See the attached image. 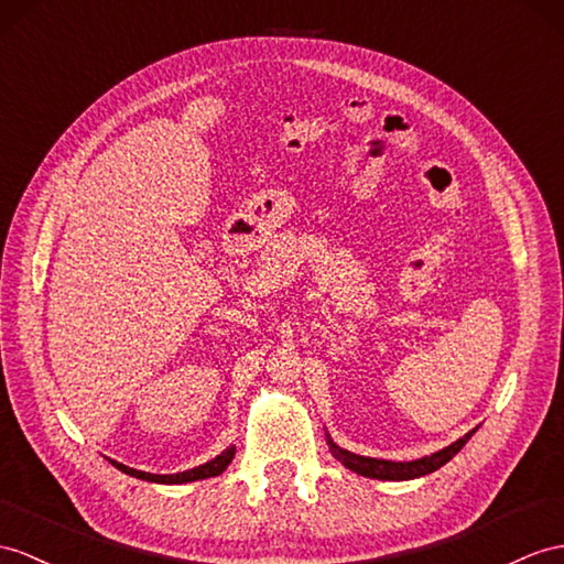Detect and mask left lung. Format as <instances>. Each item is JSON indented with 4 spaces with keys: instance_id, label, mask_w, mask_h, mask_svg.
Segmentation results:
<instances>
[{
    "instance_id": "1",
    "label": "left lung",
    "mask_w": 564,
    "mask_h": 564,
    "mask_svg": "<svg viewBox=\"0 0 564 564\" xmlns=\"http://www.w3.org/2000/svg\"><path fill=\"white\" fill-rule=\"evenodd\" d=\"M474 435L466 433L464 437H459L457 443L447 445L441 452H433L431 457H421L414 462H390V459H373V457H361V455H354V452H347L337 447L333 441H329L327 435V445L333 449V455L347 466V469L361 474L366 478H378V480H409V478H419L425 474H433L435 469H441L443 464H447L452 457L457 455V452L466 445V441Z\"/></svg>"
}]
</instances>
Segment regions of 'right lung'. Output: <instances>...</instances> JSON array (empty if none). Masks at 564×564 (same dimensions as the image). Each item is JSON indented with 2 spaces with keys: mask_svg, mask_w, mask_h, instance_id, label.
Wrapping results in <instances>:
<instances>
[{
  "mask_svg": "<svg viewBox=\"0 0 564 564\" xmlns=\"http://www.w3.org/2000/svg\"><path fill=\"white\" fill-rule=\"evenodd\" d=\"M231 459H235V447H227L223 455H217L215 459L196 466V469L182 471V474H148V471H139V469H129V466H123L119 462H112V464L123 474H129L133 478H143V480H153V484H188V480H200V478L219 476V474L227 469Z\"/></svg>",
  "mask_w": 564,
  "mask_h": 564,
  "instance_id": "right-lung-1",
  "label": "right lung"
}]
</instances>
